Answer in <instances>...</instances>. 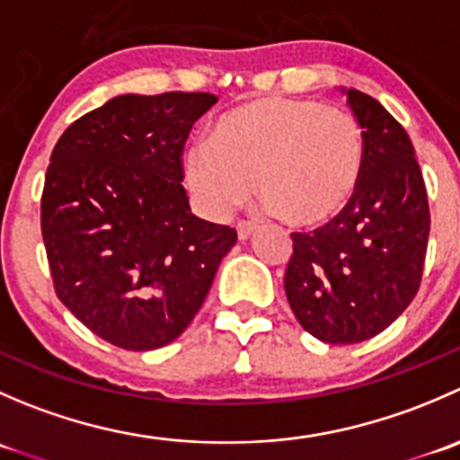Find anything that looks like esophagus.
Listing matches in <instances>:
<instances>
[{
	"instance_id": "esophagus-1",
	"label": "esophagus",
	"mask_w": 460,
	"mask_h": 460,
	"mask_svg": "<svg viewBox=\"0 0 460 460\" xmlns=\"http://www.w3.org/2000/svg\"><path fill=\"white\" fill-rule=\"evenodd\" d=\"M258 231V225H253V222H240L238 225V238L240 240H249L253 234Z\"/></svg>"
}]
</instances>
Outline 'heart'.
<instances>
[{
    "mask_svg": "<svg viewBox=\"0 0 460 460\" xmlns=\"http://www.w3.org/2000/svg\"><path fill=\"white\" fill-rule=\"evenodd\" d=\"M365 131L345 109L260 97L226 111L208 142L184 153V180L208 216L226 217L252 196L294 226L333 220L354 198Z\"/></svg>",
    "mask_w": 460,
    "mask_h": 460,
    "instance_id": "1",
    "label": "heart"
}]
</instances>
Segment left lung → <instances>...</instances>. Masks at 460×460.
<instances>
[{
    "instance_id": "1",
    "label": "left lung",
    "mask_w": 460,
    "mask_h": 460,
    "mask_svg": "<svg viewBox=\"0 0 460 460\" xmlns=\"http://www.w3.org/2000/svg\"><path fill=\"white\" fill-rule=\"evenodd\" d=\"M341 93L365 131L363 175L332 222L291 235L285 294L305 332L329 345H354L387 329L414 300L429 207L405 128L374 97Z\"/></svg>"
}]
</instances>
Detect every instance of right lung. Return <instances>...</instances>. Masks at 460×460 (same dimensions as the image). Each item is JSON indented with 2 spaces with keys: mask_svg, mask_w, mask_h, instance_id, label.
Segmentation results:
<instances>
[{
  "mask_svg": "<svg viewBox=\"0 0 460 460\" xmlns=\"http://www.w3.org/2000/svg\"><path fill=\"white\" fill-rule=\"evenodd\" d=\"M211 93L118 95L50 153L41 235L58 298L122 349L169 345L200 312L235 229L193 216L184 142Z\"/></svg>",
  "mask_w": 460,
  "mask_h": 460,
  "instance_id": "obj_1",
  "label": "right lung"
}]
</instances>
